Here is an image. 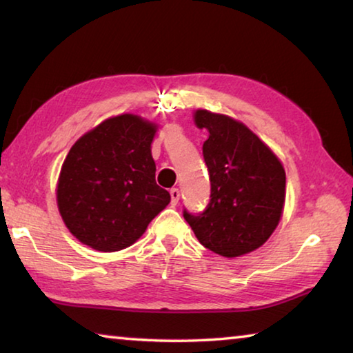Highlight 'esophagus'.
Returning a JSON list of instances; mask_svg holds the SVG:
<instances>
[{
    "instance_id": "34e87169",
    "label": "esophagus",
    "mask_w": 353,
    "mask_h": 353,
    "mask_svg": "<svg viewBox=\"0 0 353 353\" xmlns=\"http://www.w3.org/2000/svg\"><path fill=\"white\" fill-rule=\"evenodd\" d=\"M170 194H171V204L176 205L179 202V198H181V191H179L177 188H171Z\"/></svg>"
}]
</instances>
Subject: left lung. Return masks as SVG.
Masks as SVG:
<instances>
[{
	"label": "left lung",
	"instance_id": "obj_1",
	"mask_svg": "<svg viewBox=\"0 0 353 353\" xmlns=\"http://www.w3.org/2000/svg\"><path fill=\"white\" fill-rule=\"evenodd\" d=\"M194 121L208 132L202 154L210 174V201L201 213L183 208V218L212 252L229 259L252 252L282 216L283 166L243 123L207 110L196 112Z\"/></svg>",
	"mask_w": 353,
	"mask_h": 353
}]
</instances>
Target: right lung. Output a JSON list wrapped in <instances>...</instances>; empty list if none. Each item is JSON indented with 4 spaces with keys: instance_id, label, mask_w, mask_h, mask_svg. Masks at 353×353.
Wrapping results in <instances>:
<instances>
[{
    "instance_id": "add662e5",
    "label": "right lung",
    "mask_w": 353,
    "mask_h": 353,
    "mask_svg": "<svg viewBox=\"0 0 353 353\" xmlns=\"http://www.w3.org/2000/svg\"><path fill=\"white\" fill-rule=\"evenodd\" d=\"M155 126L135 115L105 119L77 140L62 165L57 205L77 240L101 252L134 244L170 204L155 183Z\"/></svg>"
}]
</instances>
